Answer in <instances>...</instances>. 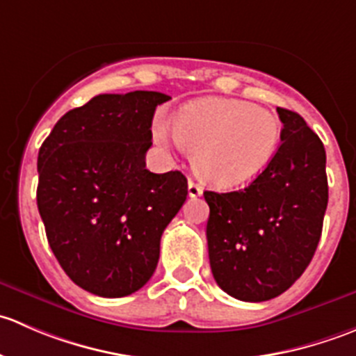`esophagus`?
I'll list each match as a JSON object with an SVG mask.
<instances>
[{"mask_svg": "<svg viewBox=\"0 0 356 356\" xmlns=\"http://www.w3.org/2000/svg\"><path fill=\"white\" fill-rule=\"evenodd\" d=\"M188 195L191 196V198H198V196L203 195V188L198 184V182H195L193 179H189L188 182Z\"/></svg>", "mask_w": 356, "mask_h": 356, "instance_id": "esophagus-1", "label": "esophagus"}]
</instances>
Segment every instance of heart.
<instances>
[{
  "instance_id": "b5f03b06",
  "label": "heart",
  "mask_w": 356,
  "mask_h": 356,
  "mask_svg": "<svg viewBox=\"0 0 356 356\" xmlns=\"http://www.w3.org/2000/svg\"><path fill=\"white\" fill-rule=\"evenodd\" d=\"M153 134L160 143H179L195 153L193 161L203 181L234 188L270 163L282 124L277 115L245 99L204 98L182 106L174 129L156 120Z\"/></svg>"
}]
</instances>
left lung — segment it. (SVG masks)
Here are the masks:
<instances>
[{"label": "left lung", "instance_id": "obj_1", "mask_svg": "<svg viewBox=\"0 0 356 356\" xmlns=\"http://www.w3.org/2000/svg\"><path fill=\"white\" fill-rule=\"evenodd\" d=\"M282 138L270 163L245 189L204 191L211 274L241 301L289 289L314 258L329 188L325 149L296 111L277 108Z\"/></svg>", "mask_w": 356, "mask_h": 356}]
</instances>
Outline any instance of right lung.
I'll list each match as a JSON object with an SVG mask.
<instances>
[{"mask_svg": "<svg viewBox=\"0 0 356 356\" xmlns=\"http://www.w3.org/2000/svg\"><path fill=\"white\" fill-rule=\"evenodd\" d=\"M170 96L99 95L67 111L38 156V208L46 238L79 288L103 298L141 289L160 239L188 196L179 170L153 174L152 120Z\"/></svg>", "mask_w": 356, "mask_h": 356, "instance_id": "1", "label": "right lung"}]
</instances>
